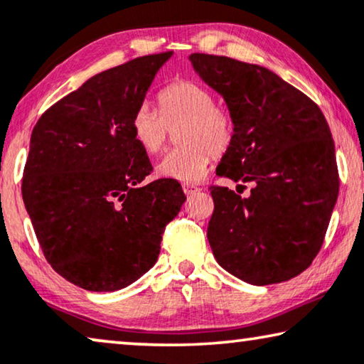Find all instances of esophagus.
Segmentation results:
<instances>
[{
  "mask_svg": "<svg viewBox=\"0 0 364 364\" xmlns=\"http://www.w3.org/2000/svg\"><path fill=\"white\" fill-rule=\"evenodd\" d=\"M182 188H183V193H186V195H193V193H197L200 191V188L195 186V183H191V182H183Z\"/></svg>",
  "mask_w": 364,
  "mask_h": 364,
  "instance_id": "esophagus-1",
  "label": "esophagus"
}]
</instances>
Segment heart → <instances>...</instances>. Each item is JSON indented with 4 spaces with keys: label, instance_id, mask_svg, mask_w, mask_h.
Instances as JSON below:
<instances>
[{
    "label": "heart",
    "instance_id": "b5f03b06",
    "mask_svg": "<svg viewBox=\"0 0 364 364\" xmlns=\"http://www.w3.org/2000/svg\"><path fill=\"white\" fill-rule=\"evenodd\" d=\"M157 102L161 114L149 105H141L133 113L129 126L134 141L149 156H157L166 149L172 131L181 127V146L157 164V173L182 182L200 181L215 154H223L233 143V113L215 103L210 88L192 80H177L162 88Z\"/></svg>",
    "mask_w": 364,
    "mask_h": 364
}]
</instances>
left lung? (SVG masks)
I'll list each match as a JSON object with an SVG mask.
<instances>
[{"instance_id": "8db88e82", "label": "left lung", "mask_w": 364, "mask_h": 364, "mask_svg": "<svg viewBox=\"0 0 364 364\" xmlns=\"http://www.w3.org/2000/svg\"><path fill=\"white\" fill-rule=\"evenodd\" d=\"M188 59L235 118V139L217 173L255 183L247 197L210 187L215 259L255 286L289 281L318 255L338 197L328 123L317 103L264 67L225 55Z\"/></svg>"}]
</instances>
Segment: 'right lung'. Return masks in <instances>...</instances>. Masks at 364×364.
<instances>
[{"label": "right lung", "instance_id": "add662e5", "mask_svg": "<svg viewBox=\"0 0 364 364\" xmlns=\"http://www.w3.org/2000/svg\"><path fill=\"white\" fill-rule=\"evenodd\" d=\"M171 55H143L92 77L31 134L26 210L52 269L87 291H118L149 271L186 202L173 178L143 183L152 166L129 126Z\"/></svg>", "mask_w": 364, "mask_h": 364}]
</instances>
